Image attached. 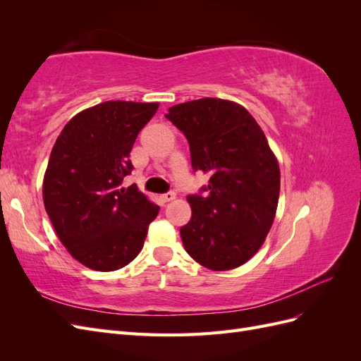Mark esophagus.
Segmentation results:
<instances>
[{
    "mask_svg": "<svg viewBox=\"0 0 361 361\" xmlns=\"http://www.w3.org/2000/svg\"><path fill=\"white\" fill-rule=\"evenodd\" d=\"M161 199H162V202H173L174 199H176V192L170 191V192H167V194L161 195Z\"/></svg>",
    "mask_w": 361,
    "mask_h": 361,
    "instance_id": "1",
    "label": "esophagus"
}]
</instances>
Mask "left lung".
<instances>
[{
  "label": "left lung",
  "instance_id": "left-lung-1",
  "mask_svg": "<svg viewBox=\"0 0 361 361\" xmlns=\"http://www.w3.org/2000/svg\"><path fill=\"white\" fill-rule=\"evenodd\" d=\"M166 117L187 137L194 171L209 174L207 195H188L180 227L187 253L228 271L253 257L276 218L280 167L264 130L243 105L203 97L173 105Z\"/></svg>",
  "mask_w": 361,
  "mask_h": 361
}]
</instances>
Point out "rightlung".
<instances>
[{"label":"right lung","mask_w":361,"mask_h":361,"mask_svg":"<svg viewBox=\"0 0 361 361\" xmlns=\"http://www.w3.org/2000/svg\"><path fill=\"white\" fill-rule=\"evenodd\" d=\"M158 106L106 101L87 108L69 120L51 150L43 204L61 244L87 268L126 267L159 212L137 185L122 187L133 170L135 138Z\"/></svg>","instance_id":"1"}]
</instances>
